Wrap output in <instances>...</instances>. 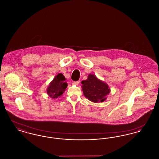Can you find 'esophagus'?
<instances>
[{"mask_svg": "<svg viewBox=\"0 0 159 159\" xmlns=\"http://www.w3.org/2000/svg\"><path fill=\"white\" fill-rule=\"evenodd\" d=\"M79 83H80V81H79V80H78V81H75V82H73V83H74L75 84H76V85L79 84Z\"/></svg>", "mask_w": 159, "mask_h": 159, "instance_id": "1", "label": "esophagus"}]
</instances>
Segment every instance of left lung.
Here are the masks:
<instances>
[{
  "label": "left lung",
  "mask_w": 159,
  "mask_h": 159,
  "mask_svg": "<svg viewBox=\"0 0 159 159\" xmlns=\"http://www.w3.org/2000/svg\"><path fill=\"white\" fill-rule=\"evenodd\" d=\"M82 84L84 95L93 102H103L110 92L106 83L93 75H89L88 78L82 81Z\"/></svg>",
  "instance_id": "obj_1"
}]
</instances>
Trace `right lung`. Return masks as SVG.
I'll use <instances>...</instances> for the list:
<instances>
[{
  "mask_svg": "<svg viewBox=\"0 0 159 159\" xmlns=\"http://www.w3.org/2000/svg\"><path fill=\"white\" fill-rule=\"evenodd\" d=\"M65 77L62 74L59 73L55 76L47 89V93L52 98L60 97L67 87V83L65 82Z\"/></svg>",
  "mask_w": 159,
  "mask_h": 159,
  "instance_id": "right-lung-1",
  "label": "right lung"
}]
</instances>
